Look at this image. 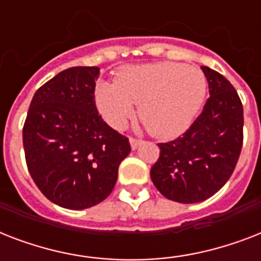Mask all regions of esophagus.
<instances>
[{
	"mask_svg": "<svg viewBox=\"0 0 261 261\" xmlns=\"http://www.w3.org/2000/svg\"><path fill=\"white\" fill-rule=\"evenodd\" d=\"M141 142H142L141 139H137V138H134V137H130V145H131V149H133V150H135V149H137V147L141 145Z\"/></svg>",
	"mask_w": 261,
	"mask_h": 261,
	"instance_id": "esophagus-1",
	"label": "esophagus"
}]
</instances>
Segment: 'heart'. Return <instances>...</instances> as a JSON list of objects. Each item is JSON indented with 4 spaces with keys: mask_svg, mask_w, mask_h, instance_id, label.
<instances>
[{
    "mask_svg": "<svg viewBox=\"0 0 261 261\" xmlns=\"http://www.w3.org/2000/svg\"><path fill=\"white\" fill-rule=\"evenodd\" d=\"M207 92L206 77L195 67L163 62L123 69L114 84L96 87L100 114L114 128H122L139 104V119L159 138H173L191 126Z\"/></svg>",
    "mask_w": 261,
    "mask_h": 261,
    "instance_id": "heart-1",
    "label": "heart"
}]
</instances>
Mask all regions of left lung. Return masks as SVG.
Here are the masks:
<instances>
[{
    "label": "left lung",
    "mask_w": 261,
    "mask_h": 261,
    "mask_svg": "<svg viewBox=\"0 0 261 261\" xmlns=\"http://www.w3.org/2000/svg\"><path fill=\"white\" fill-rule=\"evenodd\" d=\"M210 97L202 114L178 138L159 143L150 177L165 198L178 203L206 200L234 171L244 139L243 102L218 71L202 66Z\"/></svg>",
    "instance_id": "obj_1"
}]
</instances>
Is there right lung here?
Returning a JSON list of instances; mask_svg holds the SVG:
<instances>
[{"label": "right lung", "mask_w": 261, "mask_h": 261, "mask_svg": "<svg viewBox=\"0 0 261 261\" xmlns=\"http://www.w3.org/2000/svg\"><path fill=\"white\" fill-rule=\"evenodd\" d=\"M98 74L94 66L58 73L36 90L22 127L31 177L48 200L70 210L102 202L131 151L128 138L98 114Z\"/></svg>", "instance_id": "obj_1"}]
</instances>
